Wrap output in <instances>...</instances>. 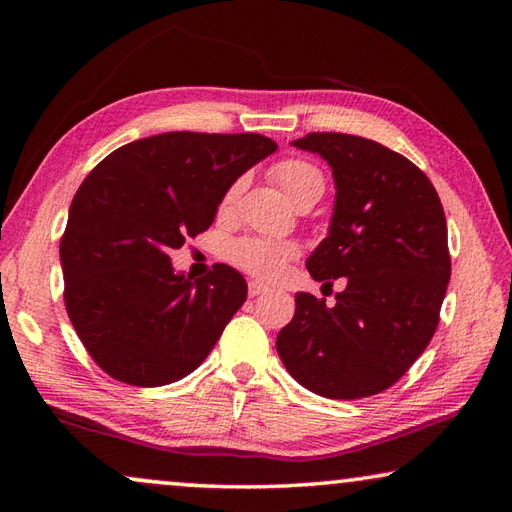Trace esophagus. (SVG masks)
I'll return each mask as SVG.
<instances>
[{
  "label": "esophagus",
  "mask_w": 512,
  "mask_h": 512,
  "mask_svg": "<svg viewBox=\"0 0 512 512\" xmlns=\"http://www.w3.org/2000/svg\"><path fill=\"white\" fill-rule=\"evenodd\" d=\"M266 291H268V287H266V284H262V282H250V284H248V293H250V298L262 296V293H266Z\"/></svg>",
  "instance_id": "obj_1"
}]
</instances>
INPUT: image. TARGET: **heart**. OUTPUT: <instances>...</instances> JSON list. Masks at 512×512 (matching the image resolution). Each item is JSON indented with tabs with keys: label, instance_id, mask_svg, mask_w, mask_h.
I'll return each mask as SVG.
<instances>
[{
	"label": "heart",
	"instance_id": "obj_1",
	"mask_svg": "<svg viewBox=\"0 0 512 512\" xmlns=\"http://www.w3.org/2000/svg\"><path fill=\"white\" fill-rule=\"evenodd\" d=\"M271 178L298 207L316 203L325 192L323 171L314 162L302 158H287L275 162L271 167ZM241 189H244V180H235V183L225 189L221 201L223 212H230L235 207ZM296 255L298 246L291 244V241H275L264 237H244L232 241L228 246L230 262L244 268L250 275L259 277V280H277L291 259H296Z\"/></svg>",
	"mask_w": 512,
	"mask_h": 512
}]
</instances>
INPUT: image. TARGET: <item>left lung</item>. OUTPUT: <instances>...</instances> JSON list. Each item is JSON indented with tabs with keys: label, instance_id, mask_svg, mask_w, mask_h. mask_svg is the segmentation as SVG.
<instances>
[{
	"label": "left lung",
	"instance_id": "8db88e82",
	"mask_svg": "<svg viewBox=\"0 0 512 512\" xmlns=\"http://www.w3.org/2000/svg\"><path fill=\"white\" fill-rule=\"evenodd\" d=\"M334 173L329 235L307 259L325 287H348L327 307L296 293V314L275 348L291 377L323 397L359 400L391 388L427 348L440 320L452 259L431 180L404 155L345 133L293 142Z\"/></svg>",
	"mask_w": 512,
	"mask_h": 512
}]
</instances>
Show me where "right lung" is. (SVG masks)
<instances>
[{
	"instance_id": "right-lung-1",
	"label": "right lung",
	"mask_w": 512,
	"mask_h": 512,
	"mask_svg": "<svg viewBox=\"0 0 512 512\" xmlns=\"http://www.w3.org/2000/svg\"><path fill=\"white\" fill-rule=\"evenodd\" d=\"M275 149L257 133H162L119 146L83 180L60 239L65 307L112 379L164 386L210 354L248 284L225 264L178 275L169 253L210 228L225 189Z\"/></svg>"
}]
</instances>
